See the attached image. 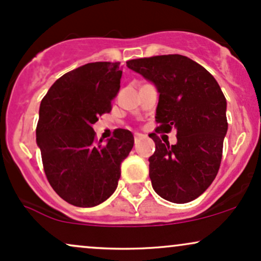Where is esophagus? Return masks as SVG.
Masks as SVG:
<instances>
[{
  "instance_id": "34e87169",
  "label": "esophagus",
  "mask_w": 261,
  "mask_h": 261,
  "mask_svg": "<svg viewBox=\"0 0 261 261\" xmlns=\"http://www.w3.org/2000/svg\"><path fill=\"white\" fill-rule=\"evenodd\" d=\"M134 136H135V141H139L140 139H142L143 135L142 134H139V133H135Z\"/></svg>"
}]
</instances>
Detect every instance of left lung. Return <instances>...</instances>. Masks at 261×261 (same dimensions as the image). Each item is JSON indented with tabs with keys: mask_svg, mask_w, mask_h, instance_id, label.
<instances>
[{
	"mask_svg": "<svg viewBox=\"0 0 261 261\" xmlns=\"http://www.w3.org/2000/svg\"><path fill=\"white\" fill-rule=\"evenodd\" d=\"M126 66L153 82L160 92L155 110V143L148 158L154 191L170 202L193 201L216 178L228 128L227 101L217 81L187 56L160 55L128 60ZM177 130L175 145L157 133Z\"/></svg>",
	"mask_w": 261,
	"mask_h": 261,
	"instance_id": "1",
	"label": "left lung"
}]
</instances>
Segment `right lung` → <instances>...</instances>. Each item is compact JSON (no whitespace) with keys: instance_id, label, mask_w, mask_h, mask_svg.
Here are the masks:
<instances>
[{"instance_id":"right-lung-1","label":"right lung","mask_w":261,"mask_h":261,"mask_svg":"<svg viewBox=\"0 0 261 261\" xmlns=\"http://www.w3.org/2000/svg\"><path fill=\"white\" fill-rule=\"evenodd\" d=\"M120 62H92L65 73L51 86L39 109L37 143L45 175L56 194L79 207H93L118 187L133 134L116 128L103 143L92 125L112 110L120 89Z\"/></svg>"}]
</instances>
